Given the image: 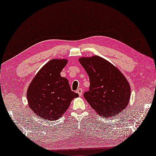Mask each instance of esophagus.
<instances>
[{
  "label": "esophagus",
  "mask_w": 156,
  "mask_h": 156,
  "mask_svg": "<svg viewBox=\"0 0 156 156\" xmlns=\"http://www.w3.org/2000/svg\"><path fill=\"white\" fill-rule=\"evenodd\" d=\"M76 92H77L78 94V95L81 96L83 95V90L81 88H79L77 90V91H76Z\"/></svg>",
  "instance_id": "34e87169"
}]
</instances>
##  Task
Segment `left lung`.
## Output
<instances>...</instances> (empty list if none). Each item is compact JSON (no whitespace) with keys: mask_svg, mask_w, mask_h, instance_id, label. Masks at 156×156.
Wrapping results in <instances>:
<instances>
[{"mask_svg":"<svg viewBox=\"0 0 156 156\" xmlns=\"http://www.w3.org/2000/svg\"><path fill=\"white\" fill-rule=\"evenodd\" d=\"M79 62L90 78V89L84 97L91 107L103 117L124 110L129 102L130 87L122 72L99 56L81 58Z\"/></svg>","mask_w":156,"mask_h":156,"instance_id":"obj_1","label":"left lung"}]
</instances>
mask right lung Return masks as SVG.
<instances>
[{"mask_svg":"<svg viewBox=\"0 0 156 156\" xmlns=\"http://www.w3.org/2000/svg\"><path fill=\"white\" fill-rule=\"evenodd\" d=\"M66 60H51L40 69L27 91L30 108L39 117L56 120L62 117L78 94L71 91L69 81L60 73Z\"/></svg>","mask_w":156,"mask_h":156,"instance_id":"obj_1","label":"right lung"}]
</instances>
